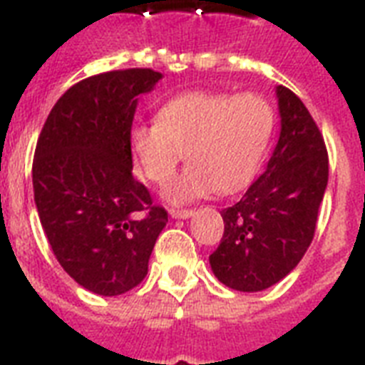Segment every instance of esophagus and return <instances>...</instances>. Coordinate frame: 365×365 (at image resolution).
<instances>
[{
    "mask_svg": "<svg viewBox=\"0 0 365 365\" xmlns=\"http://www.w3.org/2000/svg\"><path fill=\"white\" fill-rule=\"evenodd\" d=\"M193 214V210H170L172 220H187V217H191Z\"/></svg>",
    "mask_w": 365,
    "mask_h": 365,
    "instance_id": "34e87169",
    "label": "esophagus"
}]
</instances>
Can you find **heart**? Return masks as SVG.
I'll return each instance as SVG.
<instances>
[{"label": "heart", "mask_w": 365, "mask_h": 365, "mask_svg": "<svg viewBox=\"0 0 365 365\" xmlns=\"http://www.w3.org/2000/svg\"><path fill=\"white\" fill-rule=\"evenodd\" d=\"M274 130V111L259 94L193 91L160 106L157 121L134 125L128 132L134 165L145 180L165 185L183 153L189 166L166 189L170 202H187L212 193L246 187Z\"/></svg>", "instance_id": "1"}]
</instances>
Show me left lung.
Listing matches in <instances>:
<instances>
[{"mask_svg": "<svg viewBox=\"0 0 365 365\" xmlns=\"http://www.w3.org/2000/svg\"><path fill=\"white\" fill-rule=\"evenodd\" d=\"M280 136L265 172L237 205L222 210L225 231L212 272L237 292H263L294 271L317 229L328 185V151L317 123L278 85Z\"/></svg>", "mask_w": 365, "mask_h": 365, "instance_id": "8db88e82", "label": "left lung"}]
</instances>
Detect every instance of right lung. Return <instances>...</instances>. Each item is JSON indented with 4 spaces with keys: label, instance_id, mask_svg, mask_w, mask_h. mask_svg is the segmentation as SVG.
<instances>
[{
    "label": "right lung",
    "instance_id": "right-lung-1",
    "mask_svg": "<svg viewBox=\"0 0 365 365\" xmlns=\"http://www.w3.org/2000/svg\"><path fill=\"white\" fill-rule=\"evenodd\" d=\"M163 79L119 70L83 79L48 113L31 168L43 231L68 274L96 295H121L148 274L168 214L132 176L128 132L138 100Z\"/></svg>",
    "mask_w": 365,
    "mask_h": 365
}]
</instances>
